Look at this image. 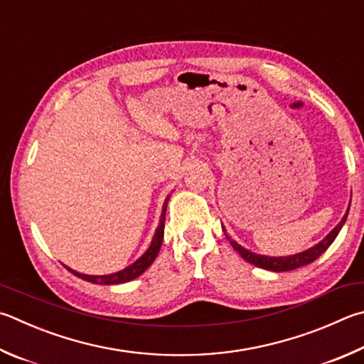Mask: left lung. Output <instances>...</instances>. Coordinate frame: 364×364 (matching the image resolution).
I'll use <instances>...</instances> for the list:
<instances>
[{"instance_id":"8db88e82","label":"left lung","mask_w":364,"mask_h":364,"mask_svg":"<svg viewBox=\"0 0 364 364\" xmlns=\"http://www.w3.org/2000/svg\"><path fill=\"white\" fill-rule=\"evenodd\" d=\"M348 210H350V205L346 211V215L342 216L341 223L321 242L316 243V245H314L312 248H307L306 251H301V253L289 255V256H266V255L253 253L251 250H247L245 247L239 245V243H237L234 239H230L226 232V229L223 228V230H224V234H226L228 240L230 242V245L234 247L237 253H239L247 262L253 264V266H256V267L272 270V272H288V270H294L297 267L307 266V264L314 262L316 257H320L323 253H325V251L329 248V245H331V243L336 240L338 234L341 232L343 224H346L347 216H348Z\"/></svg>"}]
</instances>
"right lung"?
I'll return each instance as SVG.
<instances>
[{
  "label": "right lung",
  "instance_id": "1",
  "mask_svg": "<svg viewBox=\"0 0 364 364\" xmlns=\"http://www.w3.org/2000/svg\"><path fill=\"white\" fill-rule=\"evenodd\" d=\"M170 200V196H167V199L164 202V207H162V215H161V220H159V226L156 229V234L153 237V242H151L149 248L144 251V253L138 257L135 262H132L130 266H127L122 270H117V272L113 274H108V275H87V274H81L77 272V270H73L71 267H67L71 274H75L76 277L82 280H87L90 283H100V285H119V283H125V282H130L136 279V277H140L144 270H146L151 264L154 262V259L159 255V250L162 247V240H164V228H165V211H167V205Z\"/></svg>",
  "mask_w": 364,
  "mask_h": 364
}]
</instances>
